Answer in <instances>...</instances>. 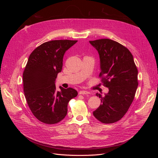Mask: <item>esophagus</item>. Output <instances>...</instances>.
I'll return each instance as SVG.
<instances>
[{
    "mask_svg": "<svg viewBox=\"0 0 158 158\" xmlns=\"http://www.w3.org/2000/svg\"><path fill=\"white\" fill-rule=\"evenodd\" d=\"M79 94H80V95H88V94H89V92H88V91L82 90V91H80Z\"/></svg>",
    "mask_w": 158,
    "mask_h": 158,
    "instance_id": "34e87169",
    "label": "esophagus"
}]
</instances>
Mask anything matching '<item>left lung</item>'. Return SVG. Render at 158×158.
Listing matches in <instances>:
<instances>
[{
	"instance_id": "8db88e82",
	"label": "left lung",
	"mask_w": 158,
	"mask_h": 158,
	"mask_svg": "<svg viewBox=\"0 0 158 158\" xmlns=\"http://www.w3.org/2000/svg\"><path fill=\"white\" fill-rule=\"evenodd\" d=\"M98 51L99 77L109 92L101 98L102 105L93 112L99 121L113 123L121 119L130 107L138 87V70L133 56L127 47L109 39L89 41Z\"/></svg>"
}]
</instances>
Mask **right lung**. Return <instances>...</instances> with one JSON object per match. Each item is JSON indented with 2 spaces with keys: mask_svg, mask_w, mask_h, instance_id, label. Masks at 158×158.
Instances as JSON below:
<instances>
[{
  "mask_svg": "<svg viewBox=\"0 0 158 158\" xmlns=\"http://www.w3.org/2000/svg\"><path fill=\"white\" fill-rule=\"evenodd\" d=\"M76 40H52L38 46L30 54L23 73V92L31 113L40 121L52 125L67 114L68 103L77 96L76 89L60 87L55 80L63 68L66 51Z\"/></svg>",
  "mask_w": 158,
  "mask_h": 158,
  "instance_id": "1",
  "label": "right lung"
}]
</instances>
